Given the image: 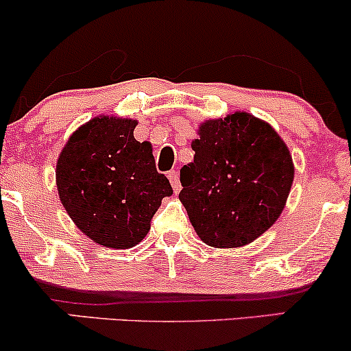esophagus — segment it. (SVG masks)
Masks as SVG:
<instances>
[{"label":"esophagus","instance_id":"34e87169","mask_svg":"<svg viewBox=\"0 0 351 351\" xmlns=\"http://www.w3.org/2000/svg\"><path fill=\"white\" fill-rule=\"evenodd\" d=\"M168 180H170V183H171V186H173V191L180 193L181 183H180V173H178V170L168 171Z\"/></svg>","mask_w":351,"mask_h":351}]
</instances>
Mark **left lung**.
<instances>
[{
	"label": "left lung",
	"mask_w": 351,
	"mask_h": 351,
	"mask_svg": "<svg viewBox=\"0 0 351 351\" xmlns=\"http://www.w3.org/2000/svg\"><path fill=\"white\" fill-rule=\"evenodd\" d=\"M191 148L195 160L180 171V201L201 241L239 247L276 223L291 191L293 163L271 125L245 112L208 120Z\"/></svg>",
	"instance_id": "8db88e82"
}]
</instances>
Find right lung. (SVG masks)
I'll return each mask as SVG.
<instances>
[{"mask_svg":"<svg viewBox=\"0 0 351 351\" xmlns=\"http://www.w3.org/2000/svg\"><path fill=\"white\" fill-rule=\"evenodd\" d=\"M135 120L100 117L82 125L56 168L60 203L84 234L106 247H134L150 231L170 181L152 145L134 138Z\"/></svg>","mask_w":351,"mask_h":351,"instance_id":"1","label":"right lung"}]
</instances>
